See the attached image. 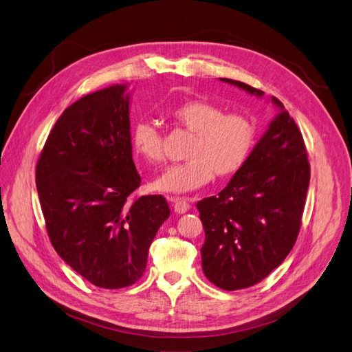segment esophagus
Segmentation results:
<instances>
[{
    "label": "esophagus",
    "mask_w": 352,
    "mask_h": 352,
    "mask_svg": "<svg viewBox=\"0 0 352 352\" xmlns=\"http://www.w3.org/2000/svg\"><path fill=\"white\" fill-rule=\"evenodd\" d=\"M168 201H172L173 204H175V211L177 212V214H184V212L189 211V208H190V204H189V202H188L186 199H184V198L170 197Z\"/></svg>",
    "instance_id": "1"
}]
</instances>
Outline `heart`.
<instances>
[{"mask_svg":"<svg viewBox=\"0 0 352 352\" xmlns=\"http://www.w3.org/2000/svg\"><path fill=\"white\" fill-rule=\"evenodd\" d=\"M172 119L195 135L186 153L188 162L168 167L155 180L162 192L184 194L207 185L212 177H230L243 167L252 151L255 126L247 116L226 113L220 105L194 100L177 105ZM132 141L148 163L164 162L163 136L150 122H138Z\"/></svg>","mask_w":352,"mask_h":352,"instance_id":"1","label":"heart"}]
</instances>
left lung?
I'll use <instances>...</instances> for the list:
<instances>
[{
	"label": "left lung",
	"mask_w": 352,
	"mask_h": 352,
	"mask_svg": "<svg viewBox=\"0 0 352 352\" xmlns=\"http://www.w3.org/2000/svg\"><path fill=\"white\" fill-rule=\"evenodd\" d=\"M255 97L264 92L220 78ZM247 163L216 197L197 202L206 232L202 272L225 291L261 282L283 263L301 228L310 164L302 135L283 104Z\"/></svg>",
	"instance_id": "left-lung-1"
}]
</instances>
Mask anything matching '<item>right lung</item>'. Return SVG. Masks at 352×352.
<instances>
[{"label": "right lung", "instance_id": "add662e5", "mask_svg": "<svg viewBox=\"0 0 352 352\" xmlns=\"http://www.w3.org/2000/svg\"><path fill=\"white\" fill-rule=\"evenodd\" d=\"M127 85L85 95L58 117L36 164L52 247L82 278L119 289L142 278L148 250L170 216L163 195L135 197Z\"/></svg>", "mask_w": 352, "mask_h": 352}]
</instances>
